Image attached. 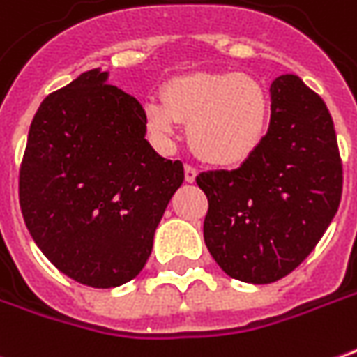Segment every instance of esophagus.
Listing matches in <instances>:
<instances>
[{
    "label": "esophagus",
    "mask_w": 357,
    "mask_h": 357,
    "mask_svg": "<svg viewBox=\"0 0 357 357\" xmlns=\"http://www.w3.org/2000/svg\"><path fill=\"white\" fill-rule=\"evenodd\" d=\"M197 178V168L195 166H191V164H185V181L189 183H193Z\"/></svg>",
    "instance_id": "34e87169"
}]
</instances>
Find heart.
Wrapping results in <instances>:
<instances>
[{
    "instance_id": "heart-1",
    "label": "heart",
    "mask_w": 357,
    "mask_h": 357,
    "mask_svg": "<svg viewBox=\"0 0 357 357\" xmlns=\"http://www.w3.org/2000/svg\"><path fill=\"white\" fill-rule=\"evenodd\" d=\"M179 121H189V143L216 164H239L265 137L268 104L263 89L234 73H187L162 89V100L144 104L146 131L170 143Z\"/></svg>"
}]
</instances>
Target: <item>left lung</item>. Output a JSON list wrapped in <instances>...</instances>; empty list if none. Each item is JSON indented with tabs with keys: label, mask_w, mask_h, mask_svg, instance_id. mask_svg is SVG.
<instances>
[{
	"label": "left lung",
	"mask_w": 357,
	"mask_h": 357,
	"mask_svg": "<svg viewBox=\"0 0 357 357\" xmlns=\"http://www.w3.org/2000/svg\"><path fill=\"white\" fill-rule=\"evenodd\" d=\"M271 123L236 170L203 172L204 243L224 273L271 284L315 249L342 197V160L328 108L296 75L271 86Z\"/></svg>",
	"instance_id": "8db88e82"
}]
</instances>
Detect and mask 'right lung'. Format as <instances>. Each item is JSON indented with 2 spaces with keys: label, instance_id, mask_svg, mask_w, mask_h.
Wrapping results in <instances>:
<instances>
[{
  "label": "right lung",
  "instance_id": "right-lung-1",
  "mask_svg": "<svg viewBox=\"0 0 357 357\" xmlns=\"http://www.w3.org/2000/svg\"><path fill=\"white\" fill-rule=\"evenodd\" d=\"M91 69L48 94L29 131L19 203L32 239L77 282L133 280L154 230L183 183V164L144 139V109Z\"/></svg>",
  "mask_w": 357,
  "mask_h": 357
}]
</instances>
